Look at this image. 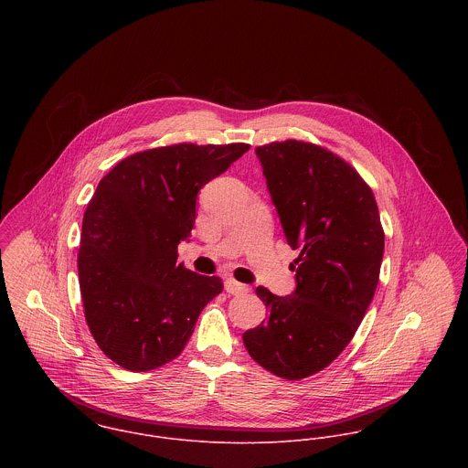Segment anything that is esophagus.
Returning a JSON list of instances; mask_svg holds the SVG:
<instances>
[{
	"mask_svg": "<svg viewBox=\"0 0 468 468\" xmlns=\"http://www.w3.org/2000/svg\"><path fill=\"white\" fill-rule=\"evenodd\" d=\"M225 290H227V293H232V295H239V293H247L250 288H249L247 284H243V282H238L236 279L229 277V279H225Z\"/></svg>",
	"mask_w": 468,
	"mask_h": 468,
	"instance_id": "esophagus-1",
	"label": "esophagus"
}]
</instances>
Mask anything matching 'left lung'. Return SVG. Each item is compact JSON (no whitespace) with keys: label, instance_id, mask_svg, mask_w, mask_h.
<instances>
[{"label":"left lung","instance_id":"obj_1","mask_svg":"<svg viewBox=\"0 0 468 468\" xmlns=\"http://www.w3.org/2000/svg\"><path fill=\"white\" fill-rule=\"evenodd\" d=\"M256 154L286 241L299 249L297 288L277 297L258 286L267 321L243 342L261 367L301 380L328 367L358 330L378 284L384 229L371 187L334 151L292 138Z\"/></svg>","mask_w":468,"mask_h":468}]
</instances>
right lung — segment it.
I'll return each instance as SVG.
<instances>
[{"instance_id":"1","label":"right lung","mask_w":468,"mask_h":468,"mask_svg":"<svg viewBox=\"0 0 468 468\" xmlns=\"http://www.w3.org/2000/svg\"><path fill=\"white\" fill-rule=\"evenodd\" d=\"M249 144H173L121 160L97 186L77 254L86 324L102 353L134 373L175 360L219 277L176 265L201 187Z\"/></svg>"}]
</instances>
